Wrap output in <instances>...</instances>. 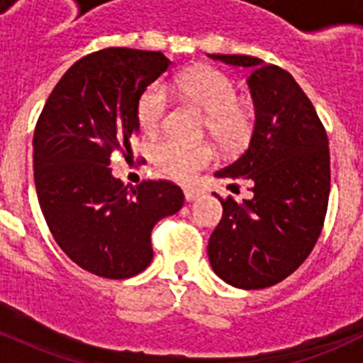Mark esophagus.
Here are the masks:
<instances>
[{"label": "esophagus", "mask_w": 363, "mask_h": 363, "mask_svg": "<svg viewBox=\"0 0 363 363\" xmlns=\"http://www.w3.org/2000/svg\"><path fill=\"white\" fill-rule=\"evenodd\" d=\"M185 200L187 201H194L198 196H200V191L196 187H185Z\"/></svg>", "instance_id": "obj_1"}]
</instances>
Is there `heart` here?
I'll return each instance as SVG.
<instances>
[{
    "mask_svg": "<svg viewBox=\"0 0 363 363\" xmlns=\"http://www.w3.org/2000/svg\"><path fill=\"white\" fill-rule=\"evenodd\" d=\"M172 89L185 99L207 112V129L221 145L236 147L249 136L251 114L236 101L238 91L233 79L221 70L198 67L179 74ZM167 92L162 83H152L136 101V120L145 134L160 129L167 112ZM214 152L205 143H185L174 138H163L152 147V160L163 174L189 179L194 172L209 165Z\"/></svg>",
    "mask_w": 363,
    "mask_h": 363,
    "instance_id": "b5f03b06",
    "label": "heart"
}]
</instances>
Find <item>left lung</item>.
Returning <instances> with one entry per match:
<instances>
[{
  "mask_svg": "<svg viewBox=\"0 0 363 363\" xmlns=\"http://www.w3.org/2000/svg\"><path fill=\"white\" fill-rule=\"evenodd\" d=\"M249 69L255 129L245 152L218 178L255 182V196L221 200L211 234L213 271L238 289H264L293 274L322 233L331 191L329 140L318 114L287 70L255 56L209 54Z\"/></svg>",
  "mask_w": 363,
  "mask_h": 363,
  "instance_id": "left-lung-1",
  "label": "left lung"
}]
</instances>
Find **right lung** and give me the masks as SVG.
Instances as JSON below:
<instances>
[{"mask_svg":"<svg viewBox=\"0 0 363 363\" xmlns=\"http://www.w3.org/2000/svg\"><path fill=\"white\" fill-rule=\"evenodd\" d=\"M171 60L111 47L74 63L50 92L34 130V184L45 221L62 251L96 277L123 280L152 262L150 233L184 207L165 179L127 189L111 154L140 130L136 101Z\"/></svg>","mask_w":363,"mask_h":363,"instance_id":"obj_1","label":"right lung"}]
</instances>
